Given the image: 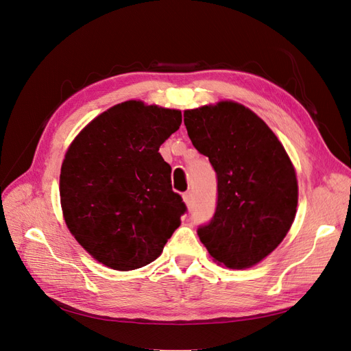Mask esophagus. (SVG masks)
Returning a JSON list of instances; mask_svg holds the SVG:
<instances>
[{
    "instance_id": "esophagus-1",
    "label": "esophagus",
    "mask_w": 351,
    "mask_h": 351,
    "mask_svg": "<svg viewBox=\"0 0 351 351\" xmlns=\"http://www.w3.org/2000/svg\"><path fill=\"white\" fill-rule=\"evenodd\" d=\"M182 199H184V203L188 206V208H191V206H193V194L191 193H185L182 195Z\"/></svg>"
}]
</instances>
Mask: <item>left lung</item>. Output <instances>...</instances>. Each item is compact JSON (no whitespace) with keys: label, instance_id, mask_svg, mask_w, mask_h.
<instances>
[{"label":"left lung","instance_id":"obj_1","mask_svg":"<svg viewBox=\"0 0 351 351\" xmlns=\"http://www.w3.org/2000/svg\"><path fill=\"white\" fill-rule=\"evenodd\" d=\"M195 149L218 176V204L200 241L215 263L250 268L282 243L298 206V181L285 147L265 121L234 101L184 111Z\"/></svg>","mask_w":351,"mask_h":351}]
</instances>
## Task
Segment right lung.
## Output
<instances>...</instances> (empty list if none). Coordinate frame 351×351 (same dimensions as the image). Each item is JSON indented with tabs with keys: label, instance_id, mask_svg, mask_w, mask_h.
I'll list each match as a JSON object with an SVG mask.
<instances>
[{
	"label": "right lung",
	"instance_id": "right-lung-1",
	"mask_svg": "<svg viewBox=\"0 0 351 351\" xmlns=\"http://www.w3.org/2000/svg\"><path fill=\"white\" fill-rule=\"evenodd\" d=\"M182 123L179 110L125 101L71 142L59 194L71 234L97 263L130 271L157 259L185 204L158 148Z\"/></svg>",
	"mask_w": 351,
	"mask_h": 351
}]
</instances>
